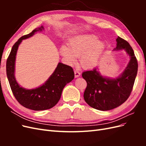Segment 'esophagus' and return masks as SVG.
Masks as SVG:
<instances>
[{"instance_id": "esophagus-1", "label": "esophagus", "mask_w": 146, "mask_h": 146, "mask_svg": "<svg viewBox=\"0 0 146 146\" xmlns=\"http://www.w3.org/2000/svg\"><path fill=\"white\" fill-rule=\"evenodd\" d=\"M74 74H75V77L77 78V77H78L79 76H80L81 73L80 72V71H79V70H75V71H74Z\"/></svg>"}]
</instances>
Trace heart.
Wrapping results in <instances>:
<instances>
[{"mask_svg":"<svg viewBox=\"0 0 146 146\" xmlns=\"http://www.w3.org/2000/svg\"><path fill=\"white\" fill-rule=\"evenodd\" d=\"M68 45H63L60 48V54L64 60L72 64L80 57L82 65L87 69L94 68L99 63L105 49V43L91 35H78L70 39Z\"/></svg>","mask_w":146,"mask_h":146,"instance_id":"obj_1","label":"heart"}]
</instances>
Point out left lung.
Here are the masks:
<instances>
[{
	"label": "left lung",
	"instance_id": "obj_1",
	"mask_svg": "<svg viewBox=\"0 0 146 146\" xmlns=\"http://www.w3.org/2000/svg\"><path fill=\"white\" fill-rule=\"evenodd\" d=\"M116 42L114 50L123 49L130 56L129 64L119 76L111 78L102 76L98 68L82 74L87 82L84 99L90 107L100 111L114 109L125 102L133 89L138 72V62L129 43L119 36Z\"/></svg>",
	"mask_w": 146,
	"mask_h": 146
}]
</instances>
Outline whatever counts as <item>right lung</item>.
I'll return each mask as SVG.
<instances>
[{
  "label": "right lung",
  "mask_w": 146,
  "mask_h": 146,
  "mask_svg": "<svg viewBox=\"0 0 146 146\" xmlns=\"http://www.w3.org/2000/svg\"><path fill=\"white\" fill-rule=\"evenodd\" d=\"M44 30L43 26L35 29L28 35L20 38L13 45L7 61V76L13 95L17 102L23 107L41 111L50 109L58 103L66 84L74 78V72L69 66L58 63L54 72L42 85L28 90L21 86L15 78V62L17 51L22 41L29 38L37 32Z\"/></svg>",
  "instance_id": "right-lung-1"
}]
</instances>
